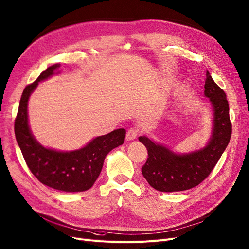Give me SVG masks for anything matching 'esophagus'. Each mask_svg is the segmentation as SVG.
Segmentation results:
<instances>
[{"mask_svg":"<svg viewBox=\"0 0 249 249\" xmlns=\"http://www.w3.org/2000/svg\"><path fill=\"white\" fill-rule=\"evenodd\" d=\"M138 135V129L137 128H129L127 130V133H126V139L128 140V142H130V140H133L137 137Z\"/></svg>","mask_w":249,"mask_h":249,"instance_id":"34e87169","label":"esophagus"}]
</instances>
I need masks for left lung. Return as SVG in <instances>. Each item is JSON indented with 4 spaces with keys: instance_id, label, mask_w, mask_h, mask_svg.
I'll return each mask as SVG.
<instances>
[{
    "instance_id": "1",
    "label": "left lung",
    "mask_w": 249,
    "mask_h": 249,
    "mask_svg": "<svg viewBox=\"0 0 249 249\" xmlns=\"http://www.w3.org/2000/svg\"><path fill=\"white\" fill-rule=\"evenodd\" d=\"M204 95L213 109V127L209 143L189 154L179 155L158 144L146 136L138 139L147 148V160L142 172L148 184L163 192L183 191L197 186L207 178L228 145L232 124L226 93L213 81L209 71L204 83Z\"/></svg>"
}]
</instances>
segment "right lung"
Wrapping results in <instances>:
<instances>
[{
	"label": "right lung",
	"instance_id": "right-lung-1",
	"mask_svg": "<svg viewBox=\"0 0 249 249\" xmlns=\"http://www.w3.org/2000/svg\"><path fill=\"white\" fill-rule=\"evenodd\" d=\"M59 67L60 64L52 65L24 89L15 119V136L26 165L42 184L65 192L85 191L100 176L106 156L123 144L126 130L121 128L98 136L84 147L72 151H58L39 144L29 129L27 103L38 82L51 77Z\"/></svg>",
	"mask_w": 249,
	"mask_h": 249
}]
</instances>
